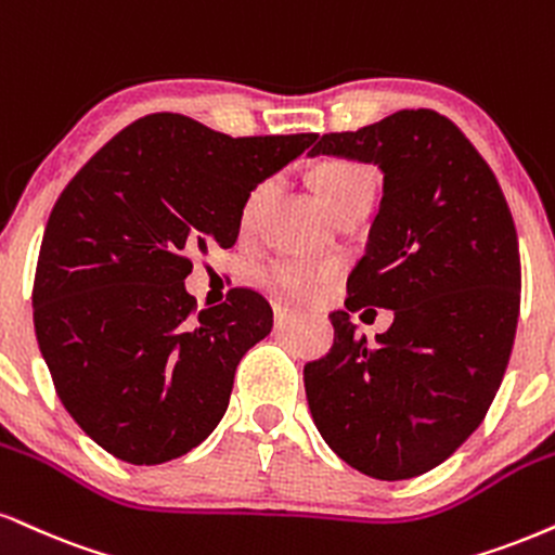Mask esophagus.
<instances>
[{
    "label": "esophagus",
    "instance_id": "esophagus-1",
    "mask_svg": "<svg viewBox=\"0 0 555 555\" xmlns=\"http://www.w3.org/2000/svg\"><path fill=\"white\" fill-rule=\"evenodd\" d=\"M297 320H299L297 312L276 310V315H273V325H276V331H284V328H289L292 323H297Z\"/></svg>",
    "mask_w": 555,
    "mask_h": 555
}]
</instances>
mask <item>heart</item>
<instances>
[{
	"instance_id": "heart-1",
	"label": "heart",
	"mask_w": 555,
	"mask_h": 555,
	"mask_svg": "<svg viewBox=\"0 0 555 555\" xmlns=\"http://www.w3.org/2000/svg\"><path fill=\"white\" fill-rule=\"evenodd\" d=\"M312 180H315V189L323 198L325 206L331 211H336L338 206L349 198L359 196V193H370L372 189V176L370 170L362 168V165L351 163V159H325L320 163L315 172H312ZM273 191L271 180H263V183L256 185L250 191V196L245 198L243 211H240V224L243 230H253L256 224L260 209L269 202ZM333 273L331 263H305V260H276L266 269V282L276 286V289L289 292V295H305V292L315 289V286L328 279Z\"/></svg>"
}]
</instances>
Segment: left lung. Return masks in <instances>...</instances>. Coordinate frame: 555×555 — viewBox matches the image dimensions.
Instances as JSON below:
<instances>
[{"label":"left lung","instance_id":"left-lung-1","mask_svg":"<svg viewBox=\"0 0 555 555\" xmlns=\"http://www.w3.org/2000/svg\"><path fill=\"white\" fill-rule=\"evenodd\" d=\"M383 170V202L331 351L305 364L312 422L344 463L379 480L437 468L483 422L517 333L519 245L499 180L437 111L323 133L310 157ZM392 309L375 343L350 312Z\"/></svg>","mask_w":555,"mask_h":555}]
</instances>
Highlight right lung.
<instances>
[{
	"label": "right lung",
	"mask_w": 555,
	"mask_h": 555,
	"mask_svg": "<svg viewBox=\"0 0 555 555\" xmlns=\"http://www.w3.org/2000/svg\"><path fill=\"white\" fill-rule=\"evenodd\" d=\"M318 133L232 139L180 113L118 131L46 224L33 323L53 387L87 437L131 465L198 447L273 312L253 289L196 312L193 253L232 248L240 211Z\"/></svg>",
	"instance_id": "obj_1"
}]
</instances>
